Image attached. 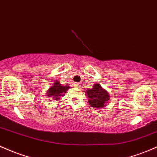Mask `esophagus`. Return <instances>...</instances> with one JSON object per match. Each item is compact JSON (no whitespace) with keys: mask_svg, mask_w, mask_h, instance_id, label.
I'll list each match as a JSON object with an SVG mask.
<instances>
[{"mask_svg":"<svg viewBox=\"0 0 157 157\" xmlns=\"http://www.w3.org/2000/svg\"><path fill=\"white\" fill-rule=\"evenodd\" d=\"M75 87L76 88H80L81 87V83H75L74 84Z\"/></svg>","mask_w":157,"mask_h":157,"instance_id":"esophagus-1","label":"esophagus"}]
</instances>
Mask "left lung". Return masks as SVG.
<instances>
[{"label": "left lung", "mask_w": 157, "mask_h": 157, "mask_svg": "<svg viewBox=\"0 0 157 157\" xmlns=\"http://www.w3.org/2000/svg\"><path fill=\"white\" fill-rule=\"evenodd\" d=\"M89 97L90 105L97 109H100L105 106V102L109 101V95L105 90L102 89L100 84H95L91 89L86 91Z\"/></svg>", "instance_id": "left-lung-1"}]
</instances>
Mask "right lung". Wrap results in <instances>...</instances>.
I'll return each instance as SVG.
<instances>
[{
    "label": "right lung",
    "instance_id": "1",
    "mask_svg": "<svg viewBox=\"0 0 157 157\" xmlns=\"http://www.w3.org/2000/svg\"><path fill=\"white\" fill-rule=\"evenodd\" d=\"M69 89V86H62L58 81H56L53 86L48 90L47 96L51 97L52 100H57L60 97H63L65 93Z\"/></svg>",
    "mask_w": 157,
    "mask_h": 157
}]
</instances>
